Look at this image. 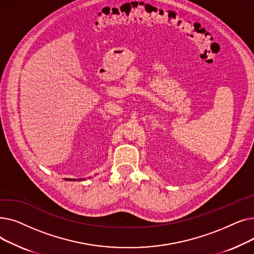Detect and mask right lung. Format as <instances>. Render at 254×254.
<instances>
[{
	"label": "right lung",
	"mask_w": 254,
	"mask_h": 254,
	"mask_svg": "<svg viewBox=\"0 0 254 254\" xmlns=\"http://www.w3.org/2000/svg\"><path fill=\"white\" fill-rule=\"evenodd\" d=\"M64 180H66V181H82V180H85L84 178H79V179H72V178H66V179H64Z\"/></svg>",
	"instance_id": "add662e5"
}]
</instances>
